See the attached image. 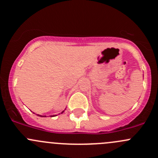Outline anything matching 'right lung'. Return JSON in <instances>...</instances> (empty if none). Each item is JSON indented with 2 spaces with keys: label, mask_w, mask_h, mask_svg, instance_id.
<instances>
[{
  "label": "right lung",
  "mask_w": 158,
  "mask_h": 158,
  "mask_svg": "<svg viewBox=\"0 0 158 158\" xmlns=\"http://www.w3.org/2000/svg\"><path fill=\"white\" fill-rule=\"evenodd\" d=\"M63 111H62V113H63ZM39 116H41V115H39ZM53 116H55V115H52V116H51V117H53ZM42 117H46V116H42Z\"/></svg>",
  "instance_id": "right-lung-1"
}]
</instances>
